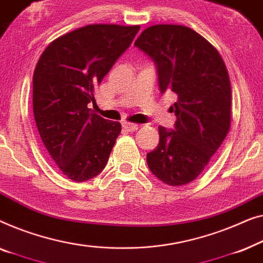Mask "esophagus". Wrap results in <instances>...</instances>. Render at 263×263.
<instances>
[{
  "instance_id": "obj_1",
  "label": "esophagus",
  "mask_w": 263,
  "mask_h": 263,
  "mask_svg": "<svg viewBox=\"0 0 263 263\" xmlns=\"http://www.w3.org/2000/svg\"><path fill=\"white\" fill-rule=\"evenodd\" d=\"M123 127L128 132H133L138 128V125L133 124V123H128V121H125V123H123Z\"/></svg>"
}]
</instances>
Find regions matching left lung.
Wrapping results in <instances>:
<instances>
[{
	"mask_svg": "<svg viewBox=\"0 0 263 263\" xmlns=\"http://www.w3.org/2000/svg\"><path fill=\"white\" fill-rule=\"evenodd\" d=\"M135 46L157 65L162 93L176 94L175 130L158 127L160 142L146 155L147 165L169 186L197 179L219 149L231 126V82L212 44L190 27L155 25Z\"/></svg>",
	"mask_w": 263,
	"mask_h": 263,
	"instance_id": "left-lung-1",
	"label": "left lung"
}]
</instances>
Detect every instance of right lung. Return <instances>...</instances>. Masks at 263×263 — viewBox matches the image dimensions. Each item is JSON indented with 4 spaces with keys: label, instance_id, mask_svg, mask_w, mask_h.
Here are the masks:
<instances>
[{
    "label": "right lung",
    "instance_id": "1",
    "mask_svg": "<svg viewBox=\"0 0 263 263\" xmlns=\"http://www.w3.org/2000/svg\"><path fill=\"white\" fill-rule=\"evenodd\" d=\"M140 26L96 24L51 42L33 75V113L40 138L61 172L82 182L106 167L119 121L90 113L88 103Z\"/></svg>",
    "mask_w": 263,
    "mask_h": 263
}]
</instances>
